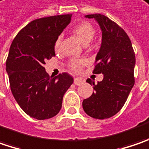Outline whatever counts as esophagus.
I'll return each instance as SVG.
<instances>
[{"instance_id":"1","label":"esophagus","mask_w":149,"mask_h":149,"mask_svg":"<svg viewBox=\"0 0 149 149\" xmlns=\"http://www.w3.org/2000/svg\"><path fill=\"white\" fill-rule=\"evenodd\" d=\"M84 82V80L83 79H81V78H79V77H75L74 78V84L75 85H77V86H79V85H81Z\"/></svg>"}]
</instances>
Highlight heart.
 <instances>
[{
  "label": "heart",
  "instance_id": "heart-1",
  "mask_svg": "<svg viewBox=\"0 0 149 149\" xmlns=\"http://www.w3.org/2000/svg\"><path fill=\"white\" fill-rule=\"evenodd\" d=\"M73 32L82 44L87 45L93 39L94 35H95V29L89 22H82L75 26L73 29ZM61 40H62V36H59L56 41V47H57L59 46ZM84 63L85 62L81 61V60H72L71 62L70 66L74 70H79Z\"/></svg>",
  "mask_w": 149,
  "mask_h": 149
}]
</instances>
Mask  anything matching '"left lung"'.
<instances>
[{"label": "left lung", "instance_id": "8db88e82", "mask_svg": "<svg viewBox=\"0 0 149 149\" xmlns=\"http://www.w3.org/2000/svg\"><path fill=\"white\" fill-rule=\"evenodd\" d=\"M85 17L94 19L100 26L102 43L93 73L103 74V79L97 84L87 79L95 91L83 100L82 107L92 118H109L121 110L134 85L135 54L129 37L118 24L99 13Z\"/></svg>", "mask_w": 149, "mask_h": 149}]
</instances>
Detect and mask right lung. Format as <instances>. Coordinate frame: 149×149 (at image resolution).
Listing matches in <instances>:
<instances>
[{
  "label": "right lung",
  "mask_w": 149,
  "mask_h": 149,
  "mask_svg": "<svg viewBox=\"0 0 149 149\" xmlns=\"http://www.w3.org/2000/svg\"><path fill=\"white\" fill-rule=\"evenodd\" d=\"M70 22V15L34 20L18 32L10 45L6 63L10 90L21 108L33 118L56 116L73 82L67 72L50 77L43 67L55 56L56 41Z\"/></svg>",
  "instance_id": "add662e5"
}]
</instances>
